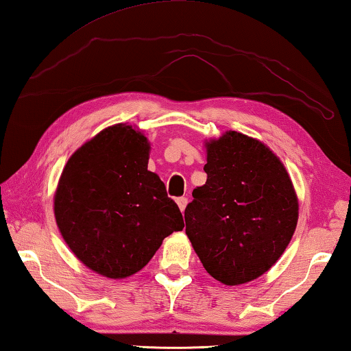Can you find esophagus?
Here are the masks:
<instances>
[{
  "label": "esophagus",
  "mask_w": 351,
  "mask_h": 351,
  "mask_svg": "<svg viewBox=\"0 0 351 351\" xmlns=\"http://www.w3.org/2000/svg\"><path fill=\"white\" fill-rule=\"evenodd\" d=\"M177 205H179L180 211L183 213V211H185L186 205H188V199H186V197H179V199H177Z\"/></svg>",
  "instance_id": "obj_1"
}]
</instances>
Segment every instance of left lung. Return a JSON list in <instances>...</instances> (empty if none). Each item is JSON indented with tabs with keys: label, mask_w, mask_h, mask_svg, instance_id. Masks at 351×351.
I'll return each instance as SVG.
<instances>
[{
	"label": "left lung",
	"mask_w": 351,
	"mask_h": 351,
	"mask_svg": "<svg viewBox=\"0 0 351 351\" xmlns=\"http://www.w3.org/2000/svg\"><path fill=\"white\" fill-rule=\"evenodd\" d=\"M205 146L208 179L185 210L186 236L214 279L247 284L284 254L298 225V195L262 141L226 131Z\"/></svg>",
	"instance_id": "left-lung-1"
}]
</instances>
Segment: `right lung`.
<instances>
[{"mask_svg": "<svg viewBox=\"0 0 351 351\" xmlns=\"http://www.w3.org/2000/svg\"><path fill=\"white\" fill-rule=\"evenodd\" d=\"M149 141L131 125H114L67 160L53 213L67 247L109 279L138 273L163 239L183 230L179 206L147 171Z\"/></svg>", "mask_w": 351, "mask_h": 351, "instance_id": "add662e5", "label": "right lung"}]
</instances>
